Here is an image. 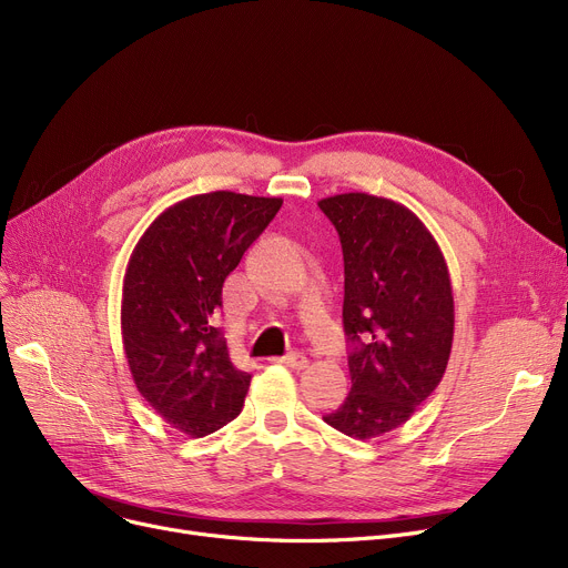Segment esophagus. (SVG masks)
Masks as SVG:
<instances>
[{
	"label": "esophagus",
	"mask_w": 568,
	"mask_h": 568,
	"mask_svg": "<svg viewBox=\"0 0 568 568\" xmlns=\"http://www.w3.org/2000/svg\"><path fill=\"white\" fill-rule=\"evenodd\" d=\"M274 362H278V364H283V366H287V368H292V371H302V368L308 366V359H306L304 354H300V352L285 354V356H281V359H274Z\"/></svg>",
	"instance_id": "1"
}]
</instances>
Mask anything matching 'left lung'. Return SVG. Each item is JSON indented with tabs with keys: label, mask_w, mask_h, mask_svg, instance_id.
<instances>
[{
	"label": "left lung",
	"mask_w": 568,
	"mask_h": 568,
	"mask_svg": "<svg viewBox=\"0 0 568 568\" xmlns=\"http://www.w3.org/2000/svg\"><path fill=\"white\" fill-rule=\"evenodd\" d=\"M317 204L341 236L352 343V392L324 422L371 439L403 426L442 382L454 343L449 268L428 227L394 200L343 193Z\"/></svg>",
	"instance_id": "1"
}]
</instances>
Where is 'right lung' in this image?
Returning a JSON list of instances; mask_svg holds the SVG:
<instances>
[{
	"label": "right lung",
	"instance_id": "1",
	"mask_svg": "<svg viewBox=\"0 0 568 568\" xmlns=\"http://www.w3.org/2000/svg\"><path fill=\"white\" fill-rule=\"evenodd\" d=\"M281 197L214 191L168 206L131 253L122 338L133 382L163 419L204 437L236 419L251 375L230 362L214 313L223 283Z\"/></svg>",
	"mask_w": 568,
	"mask_h": 568
}]
</instances>
